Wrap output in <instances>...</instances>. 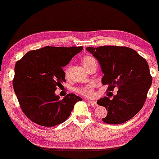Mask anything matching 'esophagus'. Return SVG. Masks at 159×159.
<instances>
[{
	"label": "esophagus",
	"instance_id": "esophagus-1",
	"mask_svg": "<svg viewBox=\"0 0 159 159\" xmlns=\"http://www.w3.org/2000/svg\"><path fill=\"white\" fill-rule=\"evenodd\" d=\"M88 102V104L91 106H93V107H97L98 106V104L95 101H87Z\"/></svg>",
	"mask_w": 159,
	"mask_h": 159
}]
</instances>
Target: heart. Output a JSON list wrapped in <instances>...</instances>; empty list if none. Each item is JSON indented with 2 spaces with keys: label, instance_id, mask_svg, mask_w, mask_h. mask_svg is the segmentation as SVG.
Here are the masks:
<instances>
[{
  "label": "heart",
  "instance_id": "heart-1",
  "mask_svg": "<svg viewBox=\"0 0 159 159\" xmlns=\"http://www.w3.org/2000/svg\"><path fill=\"white\" fill-rule=\"evenodd\" d=\"M93 61H95V58H93L91 56H85L83 59H82V64L83 66L85 67L88 66L89 64H90L91 62ZM69 73V69L67 68L66 70H65V75H67ZM95 88V84L94 83H89L85 86L80 87V88L77 89V92L79 93L80 94L85 97H93V91H94Z\"/></svg>",
  "mask_w": 159,
  "mask_h": 159
}]
</instances>
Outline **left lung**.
<instances>
[{"mask_svg":"<svg viewBox=\"0 0 159 159\" xmlns=\"http://www.w3.org/2000/svg\"><path fill=\"white\" fill-rule=\"evenodd\" d=\"M86 50L99 62L103 74L102 84H108L110 91L115 87L118 88L113 99L104 97L97 101L108 109L107 116L102 120L111 125L129 120L144 105L152 84L146 60L127 47L104 45Z\"/></svg>","mask_w":159,"mask_h":159,"instance_id":"1","label":"left lung"}]
</instances>
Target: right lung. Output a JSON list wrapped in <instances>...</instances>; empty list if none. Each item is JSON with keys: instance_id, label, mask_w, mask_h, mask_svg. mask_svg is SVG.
Instances as JSON below:
<instances>
[{"instance_id": "1", "label": "right lung", "mask_w": 159, "mask_h": 159, "mask_svg": "<svg viewBox=\"0 0 159 159\" xmlns=\"http://www.w3.org/2000/svg\"><path fill=\"white\" fill-rule=\"evenodd\" d=\"M83 47H51L29 51L15 65L13 81L21 110L33 122L53 127L64 122L82 98L69 93L63 99L55 93L66 82V66Z\"/></svg>"}]
</instances>
